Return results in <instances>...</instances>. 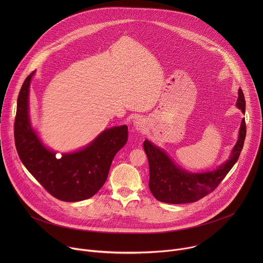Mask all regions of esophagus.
Here are the masks:
<instances>
[{"instance_id": "obj_1", "label": "esophagus", "mask_w": 263, "mask_h": 263, "mask_svg": "<svg viewBox=\"0 0 263 263\" xmlns=\"http://www.w3.org/2000/svg\"><path fill=\"white\" fill-rule=\"evenodd\" d=\"M134 126H135V128L137 130H141L142 131L144 129V123L142 122V120H136L134 122Z\"/></svg>"}]
</instances>
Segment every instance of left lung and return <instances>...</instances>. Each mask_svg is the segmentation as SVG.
Returning a JSON list of instances; mask_svg holds the SVG:
<instances>
[{
  "instance_id": "obj_1",
  "label": "left lung",
  "mask_w": 263,
  "mask_h": 263,
  "mask_svg": "<svg viewBox=\"0 0 263 263\" xmlns=\"http://www.w3.org/2000/svg\"><path fill=\"white\" fill-rule=\"evenodd\" d=\"M236 105L245 114L246 100L240 88ZM246 133V121L242 119L238 140L230 159L212 172L200 174L189 173L180 168L161 148L144 140L143 149L149 167V191L158 201L170 204H185L201 200L216 189L236 163L243 146Z\"/></svg>"
}]
</instances>
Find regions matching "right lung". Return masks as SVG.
<instances>
[{"mask_svg":"<svg viewBox=\"0 0 263 263\" xmlns=\"http://www.w3.org/2000/svg\"><path fill=\"white\" fill-rule=\"evenodd\" d=\"M33 74L34 71L26 78L17 98L14 121L17 154L30 174L54 198L64 202L89 199L104 185L112 160L126 144L128 127L107 129L80 151L57 157L30 125L28 100Z\"/></svg>","mask_w":263,"mask_h":263,"instance_id":"obj_1","label":"right lung"}]
</instances>
